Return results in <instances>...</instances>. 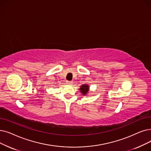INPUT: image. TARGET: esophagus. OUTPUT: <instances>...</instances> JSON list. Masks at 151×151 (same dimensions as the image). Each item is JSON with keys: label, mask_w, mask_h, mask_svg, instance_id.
<instances>
[{"label": "esophagus", "mask_w": 151, "mask_h": 151, "mask_svg": "<svg viewBox=\"0 0 151 151\" xmlns=\"http://www.w3.org/2000/svg\"><path fill=\"white\" fill-rule=\"evenodd\" d=\"M66 83H67V84H73V82L70 81H66Z\"/></svg>", "instance_id": "1"}]
</instances>
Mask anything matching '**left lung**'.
<instances>
[{"mask_svg":"<svg viewBox=\"0 0 151 151\" xmlns=\"http://www.w3.org/2000/svg\"><path fill=\"white\" fill-rule=\"evenodd\" d=\"M89 86H88V85L84 84L82 85V86H81V87L80 88V91L83 95H86L89 92Z\"/></svg>","mask_w":151,"mask_h":151,"instance_id":"8db88e82","label":"left lung"}]
</instances>
